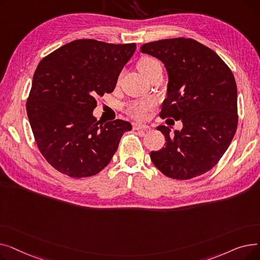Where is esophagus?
Instances as JSON below:
<instances>
[{"instance_id":"esophagus-1","label":"esophagus","mask_w":260,"mask_h":260,"mask_svg":"<svg viewBox=\"0 0 260 260\" xmlns=\"http://www.w3.org/2000/svg\"><path fill=\"white\" fill-rule=\"evenodd\" d=\"M133 127H134L135 131H138V129L148 128V125L147 124H143V123H140V122H134L133 123Z\"/></svg>"}]
</instances>
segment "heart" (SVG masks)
<instances>
[{"label":"heart","mask_w":260,"mask_h":260,"mask_svg":"<svg viewBox=\"0 0 260 260\" xmlns=\"http://www.w3.org/2000/svg\"><path fill=\"white\" fill-rule=\"evenodd\" d=\"M159 65L160 63L158 60L153 57L145 56L139 60L137 67L139 72L146 78ZM149 107H151V104L148 102H134L126 106L125 111L129 116L136 119H144L147 116V111Z\"/></svg>","instance_id":"1"}]
</instances>
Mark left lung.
Here are the masks:
<instances>
[{
    "mask_svg": "<svg viewBox=\"0 0 260 260\" xmlns=\"http://www.w3.org/2000/svg\"><path fill=\"white\" fill-rule=\"evenodd\" d=\"M142 53L160 60L169 76L160 116L181 120L183 127L166 137V147L152 152L154 166L170 178L186 180L210 171L233 140L237 123V86L228 65L193 39L156 41Z\"/></svg>",
    "mask_w": 260,
    "mask_h": 260,
    "instance_id": "obj_1",
    "label": "left lung"
}]
</instances>
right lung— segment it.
Listing matches in <instances>:
<instances>
[{
    "label": "right lung",
    "mask_w": 260,
    "mask_h": 260,
    "mask_svg": "<svg viewBox=\"0 0 260 260\" xmlns=\"http://www.w3.org/2000/svg\"><path fill=\"white\" fill-rule=\"evenodd\" d=\"M136 44L82 39L42 59L32 78L26 111L40 152L74 178L98 174L112 160L127 121L102 123L92 115L95 98L112 92Z\"/></svg>",
    "instance_id": "1"
}]
</instances>
